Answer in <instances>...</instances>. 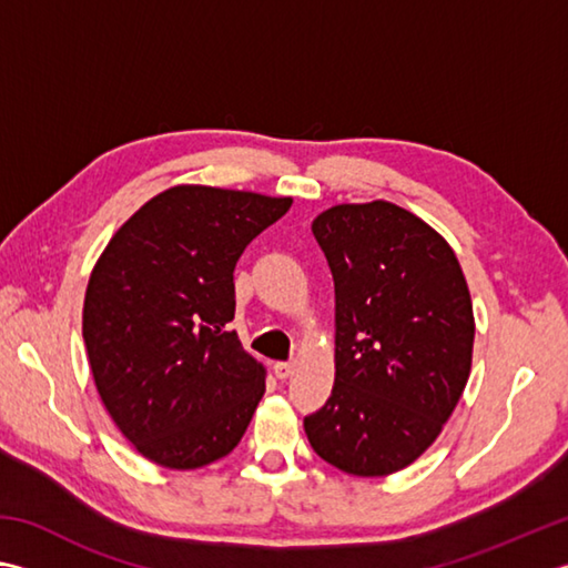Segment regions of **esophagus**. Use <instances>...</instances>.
Listing matches in <instances>:
<instances>
[{
    "label": "esophagus",
    "instance_id": "34e87169",
    "mask_svg": "<svg viewBox=\"0 0 568 568\" xmlns=\"http://www.w3.org/2000/svg\"><path fill=\"white\" fill-rule=\"evenodd\" d=\"M273 372H275L277 379H287V376L295 372V364L293 362H275Z\"/></svg>",
    "mask_w": 568,
    "mask_h": 568
}]
</instances>
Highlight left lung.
Segmentation results:
<instances>
[{
  "label": "left lung",
  "mask_w": 568,
  "mask_h": 568,
  "mask_svg": "<svg viewBox=\"0 0 568 568\" xmlns=\"http://www.w3.org/2000/svg\"><path fill=\"white\" fill-rule=\"evenodd\" d=\"M335 281V386L305 416L335 468L379 477L414 463L468 384L475 320L453 248L410 211L339 204L313 221Z\"/></svg>",
  "instance_id": "left-lung-1"
}]
</instances>
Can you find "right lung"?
<instances>
[{
	"label": "right lung",
	"mask_w": 568,
	"mask_h": 568,
	"mask_svg": "<svg viewBox=\"0 0 568 568\" xmlns=\"http://www.w3.org/2000/svg\"><path fill=\"white\" fill-rule=\"evenodd\" d=\"M291 196L172 186L105 246L83 303L88 362L110 418L152 463L194 470L246 433L265 369L226 325L233 268Z\"/></svg>",
	"instance_id": "right-lung-1"
}]
</instances>
